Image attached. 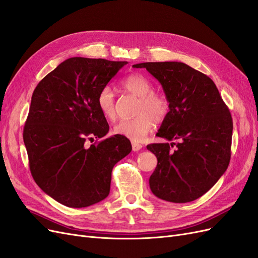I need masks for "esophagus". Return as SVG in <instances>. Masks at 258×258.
Instances as JSON below:
<instances>
[{
  "label": "esophagus",
  "instance_id": "obj_1",
  "mask_svg": "<svg viewBox=\"0 0 258 258\" xmlns=\"http://www.w3.org/2000/svg\"><path fill=\"white\" fill-rule=\"evenodd\" d=\"M143 146L138 143V142H132V150H134V152H139L140 150H141Z\"/></svg>",
  "mask_w": 258,
  "mask_h": 258
}]
</instances>
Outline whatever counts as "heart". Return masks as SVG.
Segmentation results:
<instances>
[{"label": "heart", "mask_w": 258, "mask_h": 258, "mask_svg": "<svg viewBox=\"0 0 258 258\" xmlns=\"http://www.w3.org/2000/svg\"><path fill=\"white\" fill-rule=\"evenodd\" d=\"M121 90L139 98L136 107V117L121 119L113 127L115 135L123 136L134 141L141 140L151 132L156 123L165 120L169 113V101L158 92L153 91V85L145 76L139 73H131L120 81ZM97 103L100 112L107 119H114L116 116V101L113 90L103 87L100 90Z\"/></svg>", "instance_id": "1"}]
</instances>
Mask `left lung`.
Segmentation results:
<instances>
[{
	"label": "left lung",
	"mask_w": 258,
	"mask_h": 258,
	"mask_svg": "<svg viewBox=\"0 0 258 258\" xmlns=\"http://www.w3.org/2000/svg\"><path fill=\"white\" fill-rule=\"evenodd\" d=\"M134 68H145L169 101L170 111L156 136L178 141L146 146L158 161L150 177L151 190L175 204L196 200L228 168L232 138L228 107L214 82L183 62H144Z\"/></svg>",
	"instance_id": "1"
}]
</instances>
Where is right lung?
<instances>
[{
	"instance_id": "right-lung-1",
	"label": "right lung",
	"mask_w": 258,
	"mask_h": 258,
	"mask_svg": "<svg viewBox=\"0 0 258 258\" xmlns=\"http://www.w3.org/2000/svg\"><path fill=\"white\" fill-rule=\"evenodd\" d=\"M127 61L74 57L37 84L23 127L31 174L59 204L86 208L110 194L112 170L131 152L129 140L103 138L108 123L97 98Z\"/></svg>"
}]
</instances>
